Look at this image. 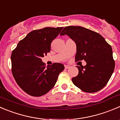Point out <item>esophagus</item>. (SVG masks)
Masks as SVG:
<instances>
[{
    "mask_svg": "<svg viewBox=\"0 0 120 120\" xmlns=\"http://www.w3.org/2000/svg\"><path fill=\"white\" fill-rule=\"evenodd\" d=\"M64 67H65V68H66V69H68V68H69L70 67V66H67V65H65Z\"/></svg>",
    "mask_w": 120,
    "mask_h": 120,
    "instance_id": "34e87169",
    "label": "esophagus"
}]
</instances>
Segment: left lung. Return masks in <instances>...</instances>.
I'll return each mask as SVG.
<instances>
[{
	"label": "left lung",
	"instance_id": "obj_1",
	"mask_svg": "<svg viewBox=\"0 0 120 120\" xmlns=\"http://www.w3.org/2000/svg\"><path fill=\"white\" fill-rule=\"evenodd\" d=\"M68 35L75 41V61L84 60L85 66H76L79 74L73 84L86 93H95L109 82L115 67L111 46L99 33L81 26L65 27L60 35Z\"/></svg>",
	"mask_w": 120,
	"mask_h": 120
}]
</instances>
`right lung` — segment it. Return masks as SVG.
<instances>
[{
	"mask_svg": "<svg viewBox=\"0 0 120 120\" xmlns=\"http://www.w3.org/2000/svg\"><path fill=\"white\" fill-rule=\"evenodd\" d=\"M63 27H45L34 30L19 42L11 54V72L24 92L34 97L47 93L63 71V64L55 63L46 67L41 57L50 51L52 41Z\"/></svg>",
	"mask_w": 120,
	"mask_h": 120,
	"instance_id": "obj_1",
	"label": "right lung"
}]
</instances>
